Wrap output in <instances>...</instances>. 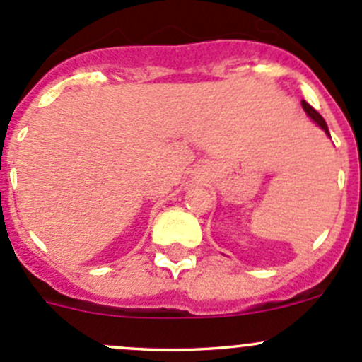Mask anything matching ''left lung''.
Segmentation results:
<instances>
[{
	"instance_id": "8db88e82",
	"label": "left lung",
	"mask_w": 362,
	"mask_h": 362,
	"mask_svg": "<svg viewBox=\"0 0 362 362\" xmlns=\"http://www.w3.org/2000/svg\"><path fill=\"white\" fill-rule=\"evenodd\" d=\"M301 105H303V110L306 112V115H308L310 119H312L313 122L317 124V126H320V127H322V131H326V134H327V136L331 138L329 131H327V124H326V120L322 119V115H320V113L317 112V110H313V108L310 107V105L306 103V101H301Z\"/></svg>"
}]
</instances>
